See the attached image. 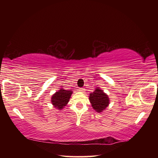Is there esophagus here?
Masks as SVG:
<instances>
[{
  "instance_id": "34e87169",
  "label": "esophagus",
  "mask_w": 158,
  "mask_h": 158,
  "mask_svg": "<svg viewBox=\"0 0 158 158\" xmlns=\"http://www.w3.org/2000/svg\"><path fill=\"white\" fill-rule=\"evenodd\" d=\"M79 91L81 92H85V89L84 88H79Z\"/></svg>"
}]
</instances>
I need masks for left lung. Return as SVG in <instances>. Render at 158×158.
<instances>
[{"label":"left lung","instance_id":"1","mask_svg":"<svg viewBox=\"0 0 158 158\" xmlns=\"http://www.w3.org/2000/svg\"><path fill=\"white\" fill-rule=\"evenodd\" d=\"M89 100L92 108L98 113H101L105 110L110 104L108 95L99 87H96L94 91L89 94Z\"/></svg>","mask_w":158,"mask_h":158}]
</instances>
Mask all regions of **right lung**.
Wrapping results in <instances>:
<instances>
[{
    "label": "right lung",
    "instance_id": "right-lung-1",
    "mask_svg": "<svg viewBox=\"0 0 158 158\" xmlns=\"http://www.w3.org/2000/svg\"><path fill=\"white\" fill-rule=\"evenodd\" d=\"M73 93L71 90H66L61 88L52 96V104L57 109L62 110L67 105Z\"/></svg>",
    "mask_w": 158,
    "mask_h": 158
}]
</instances>
